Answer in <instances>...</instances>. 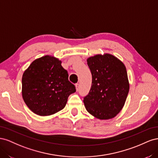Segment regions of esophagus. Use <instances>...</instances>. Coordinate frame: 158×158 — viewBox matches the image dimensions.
Here are the masks:
<instances>
[{"label":"esophagus","mask_w":158,"mask_h":158,"mask_svg":"<svg viewBox=\"0 0 158 158\" xmlns=\"http://www.w3.org/2000/svg\"><path fill=\"white\" fill-rule=\"evenodd\" d=\"M76 90H78V89H79V84L78 83H77V84H76Z\"/></svg>","instance_id":"34e87169"}]
</instances>
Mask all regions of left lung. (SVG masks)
I'll return each mask as SVG.
<instances>
[{"mask_svg": "<svg viewBox=\"0 0 158 158\" xmlns=\"http://www.w3.org/2000/svg\"><path fill=\"white\" fill-rule=\"evenodd\" d=\"M92 86L84 98L85 109L99 119L115 117L125 105L129 91L125 66L111 55H98L87 60Z\"/></svg>", "mask_w": 158, "mask_h": 158, "instance_id": "8db88e82", "label": "left lung"}]
</instances>
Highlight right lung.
I'll list each match as a JSON object with an SVG mask.
<instances>
[{"label":"right lung","mask_w":158,"mask_h":158,"mask_svg":"<svg viewBox=\"0 0 158 158\" xmlns=\"http://www.w3.org/2000/svg\"><path fill=\"white\" fill-rule=\"evenodd\" d=\"M22 97L31 111L51 115L63 109L69 95L76 92L61 61L46 55L33 61L23 73Z\"/></svg>","instance_id":"right-lung-1"}]
</instances>
